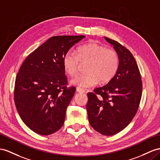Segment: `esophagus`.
Listing matches in <instances>:
<instances>
[{
  "label": "esophagus",
  "mask_w": 160,
  "mask_h": 160,
  "mask_svg": "<svg viewBox=\"0 0 160 160\" xmlns=\"http://www.w3.org/2000/svg\"><path fill=\"white\" fill-rule=\"evenodd\" d=\"M76 91H77L78 92H81V93L85 92L84 89L81 88H80V87H77V88H76Z\"/></svg>",
  "instance_id": "esophagus-1"
}]
</instances>
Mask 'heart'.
I'll use <instances>...</instances> for the list:
<instances>
[{
	"label": "heart",
	"instance_id": "1",
	"mask_svg": "<svg viewBox=\"0 0 160 160\" xmlns=\"http://www.w3.org/2000/svg\"><path fill=\"white\" fill-rule=\"evenodd\" d=\"M80 63H87L85 66L87 73L73 78L70 83L88 88L95 86L99 82L106 83L111 80L118 71L119 57L113 49L106 48L97 42H90L78 48L76 52L68 51L63 57L64 70L69 76L76 74Z\"/></svg>",
	"mask_w": 160,
	"mask_h": 160
}]
</instances>
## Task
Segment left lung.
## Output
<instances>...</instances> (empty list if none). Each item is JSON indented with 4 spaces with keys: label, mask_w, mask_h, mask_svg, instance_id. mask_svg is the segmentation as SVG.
<instances>
[{
    "label": "left lung",
    "mask_w": 160,
    "mask_h": 160,
    "mask_svg": "<svg viewBox=\"0 0 160 160\" xmlns=\"http://www.w3.org/2000/svg\"><path fill=\"white\" fill-rule=\"evenodd\" d=\"M119 57V66L108 84L88 92L87 109L90 124L98 132L111 136L120 132L136 115L142 84L132 54L117 41L104 37Z\"/></svg>",
    "instance_id": "left-lung-1"
}]
</instances>
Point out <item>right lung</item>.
Returning a JSON list of instances; mask_svg holds the SVG:
<instances>
[{
  "label": "right lung",
  "instance_id": "right-lung-1",
  "mask_svg": "<svg viewBox=\"0 0 160 160\" xmlns=\"http://www.w3.org/2000/svg\"><path fill=\"white\" fill-rule=\"evenodd\" d=\"M84 37L52 36L30 53L20 68L15 83V104L24 124L34 132L51 134L63 125L76 88L67 87L63 59Z\"/></svg>",
  "mask_w": 160,
  "mask_h": 160
}]
</instances>
